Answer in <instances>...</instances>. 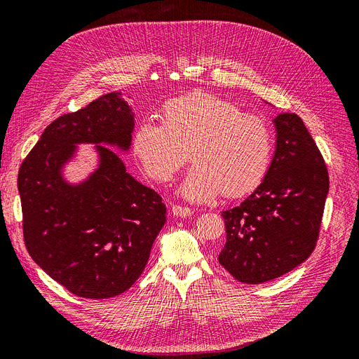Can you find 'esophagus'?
<instances>
[{"label": "esophagus", "instance_id": "obj_1", "mask_svg": "<svg viewBox=\"0 0 359 359\" xmlns=\"http://www.w3.org/2000/svg\"><path fill=\"white\" fill-rule=\"evenodd\" d=\"M170 211L173 215H177V217H189L193 212L189 206H182V205H172Z\"/></svg>", "mask_w": 359, "mask_h": 359}]
</instances>
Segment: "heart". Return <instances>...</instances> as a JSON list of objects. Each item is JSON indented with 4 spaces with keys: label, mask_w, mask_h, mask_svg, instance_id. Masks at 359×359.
<instances>
[{
    "label": "heart",
    "mask_w": 359,
    "mask_h": 359,
    "mask_svg": "<svg viewBox=\"0 0 359 359\" xmlns=\"http://www.w3.org/2000/svg\"><path fill=\"white\" fill-rule=\"evenodd\" d=\"M160 121L139 124L132 137L133 154L151 180L172 181L191 154L196 165L181 186L190 201H210L220 193L227 199L243 198L265 181L274 135L260 115L198 91L168 102Z\"/></svg>",
    "instance_id": "heart-1"
}]
</instances>
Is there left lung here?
Masks as SVG:
<instances>
[{
	"mask_svg": "<svg viewBox=\"0 0 359 359\" xmlns=\"http://www.w3.org/2000/svg\"><path fill=\"white\" fill-rule=\"evenodd\" d=\"M277 148L265 181L223 211L220 265L238 281L260 285L306 260L319 240L330 175L323 156L297 114L276 119Z\"/></svg>",
	"mask_w": 359,
	"mask_h": 359,
	"instance_id": "8db88e82",
	"label": "left lung"
}]
</instances>
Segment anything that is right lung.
Here are the masks:
<instances>
[{
	"label": "right lung",
	"instance_id": "obj_1",
	"mask_svg": "<svg viewBox=\"0 0 359 359\" xmlns=\"http://www.w3.org/2000/svg\"><path fill=\"white\" fill-rule=\"evenodd\" d=\"M132 130L133 116L121 91L107 93L52 121L18 173L29 256L82 298H112L132 286L166 222L160 194L130 177L107 147L99 145L100 169L82 186L72 187L60 175L74 144L127 148Z\"/></svg>",
	"mask_w": 359,
	"mask_h": 359
}]
</instances>
